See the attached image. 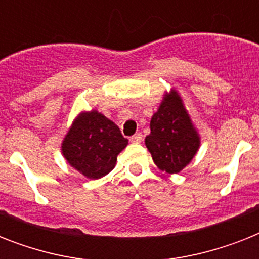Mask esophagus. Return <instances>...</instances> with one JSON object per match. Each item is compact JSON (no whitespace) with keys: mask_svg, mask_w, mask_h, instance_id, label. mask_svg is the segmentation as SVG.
I'll use <instances>...</instances> for the list:
<instances>
[{"mask_svg":"<svg viewBox=\"0 0 259 259\" xmlns=\"http://www.w3.org/2000/svg\"><path fill=\"white\" fill-rule=\"evenodd\" d=\"M130 141L133 142V144H140V142L142 141V134L141 133L134 134V136H132V137H130Z\"/></svg>","mask_w":259,"mask_h":259,"instance_id":"esophagus-1","label":"esophagus"}]
</instances>
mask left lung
Masks as SVG:
<instances>
[{"mask_svg":"<svg viewBox=\"0 0 259 259\" xmlns=\"http://www.w3.org/2000/svg\"><path fill=\"white\" fill-rule=\"evenodd\" d=\"M200 142L183 98L176 89H170L152 115L150 134L145 138L154 164L169 175L181 172L196 156Z\"/></svg>","mask_w":259,"mask_h":259,"instance_id":"left-lung-1","label":"left lung"}]
</instances>
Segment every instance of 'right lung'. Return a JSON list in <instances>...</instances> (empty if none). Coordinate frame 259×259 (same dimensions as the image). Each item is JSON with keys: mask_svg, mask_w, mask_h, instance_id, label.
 Returning <instances> with one entry per match:
<instances>
[{"mask_svg": "<svg viewBox=\"0 0 259 259\" xmlns=\"http://www.w3.org/2000/svg\"><path fill=\"white\" fill-rule=\"evenodd\" d=\"M127 144L119 127L93 109L75 117L60 150L68 165L90 180H97L114 169L118 154Z\"/></svg>", "mask_w": 259, "mask_h": 259, "instance_id": "1", "label": "right lung"}]
</instances>
